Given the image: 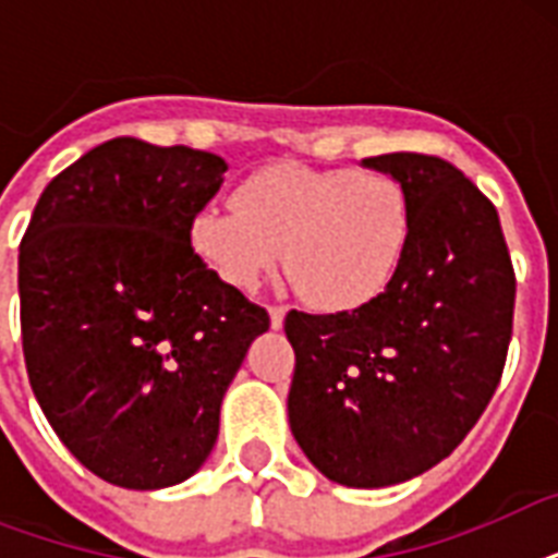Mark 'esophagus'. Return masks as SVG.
Masks as SVG:
<instances>
[{
	"instance_id": "esophagus-1",
	"label": "esophagus",
	"mask_w": 558,
	"mask_h": 558,
	"mask_svg": "<svg viewBox=\"0 0 558 558\" xmlns=\"http://www.w3.org/2000/svg\"><path fill=\"white\" fill-rule=\"evenodd\" d=\"M283 318H287V310H283V306H269L271 330H280V327H283Z\"/></svg>"
}]
</instances>
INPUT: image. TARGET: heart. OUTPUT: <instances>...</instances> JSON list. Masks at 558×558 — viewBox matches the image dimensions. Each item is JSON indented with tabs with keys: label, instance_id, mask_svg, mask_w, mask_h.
Masks as SVG:
<instances>
[{
	"label": "heart",
	"instance_id": "b5f03b06",
	"mask_svg": "<svg viewBox=\"0 0 558 558\" xmlns=\"http://www.w3.org/2000/svg\"><path fill=\"white\" fill-rule=\"evenodd\" d=\"M414 231L408 191L388 173L278 161L205 205L191 245L228 287L252 289L283 257L289 280L322 313H353L397 278Z\"/></svg>",
	"mask_w": 558,
	"mask_h": 558
}]
</instances>
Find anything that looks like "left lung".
I'll return each mask as SVG.
<instances>
[{"instance_id":"obj_1","label":"left lung","mask_w":558,"mask_h":558,"mask_svg":"<svg viewBox=\"0 0 558 558\" xmlns=\"http://www.w3.org/2000/svg\"><path fill=\"white\" fill-rule=\"evenodd\" d=\"M362 165L408 191L405 263L353 313L287 315V408L324 477L379 489L437 466L481 420L512 339L515 271L498 210L454 165L423 153Z\"/></svg>"}]
</instances>
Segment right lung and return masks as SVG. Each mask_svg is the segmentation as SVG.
<instances>
[{
    "label": "right lung",
    "instance_id": "add662e5",
    "mask_svg": "<svg viewBox=\"0 0 558 558\" xmlns=\"http://www.w3.org/2000/svg\"><path fill=\"white\" fill-rule=\"evenodd\" d=\"M214 153L112 138L57 173L20 245L22 353L43 414L124 489L182 484L269 313L191 245L222 185Z\"/></svg>",
    "mask_w": 558,
    "mask_h": 558
}]
</instances>
